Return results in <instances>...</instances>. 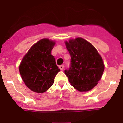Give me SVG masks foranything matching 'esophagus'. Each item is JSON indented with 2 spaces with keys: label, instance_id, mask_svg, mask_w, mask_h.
<instances>
[{
  "label": "esophagus",
  "instance_id": "obj_1",
  "mask_svg": "<svg viewBox=\"0 0 123 123\" xmlns=\"http://www.w3.org/2000/svg\"><path fill=\"white\" fill-rule=\"evenodd\" d=\"M59 68H60L61 70H63V69L64 68V65H59Z\"/></svg>",
  "mask_w": 123,
  "mask_h": 123
}]
</instances>
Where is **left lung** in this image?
I'll return each instance as SVG.
<instances>
[{
  "label": "left lung",
  "mask_w": 123,
  "mask_h": 123,
  "mask_svg": "<svg viewBox=\"0 0 123 123\" xmlns=\"http://www.w3.org/2000/svg\"><path fill=\"white\" fill-rule=\"evenodd\" d=\"M71 56V67L65 70L72 86L79 92L93 89L101 79L104 71V61L96 48L81 37L65 42Z\"/></svg>",
  "instance_id": "left-lung-1"
}]
</instances>
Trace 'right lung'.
Listing matches in <instances>:
<instances>
[{"label":"right lung","mask_w":123,"mask_h":123,"mask_svg":"<svg viewBox=\"0 0 123 123\" xmlns=\"http://www.w3.org/2000/svg\"><path fill=\"white\" fill-rule=\"evenodd\" d=\"M55 41L43 38L33 44L24 55L19 67V73L25 85L37 93L48 90L54 83L60 69L56 64L51 51Z\"/></svg>","instance_id":"1"}]
</instances>
